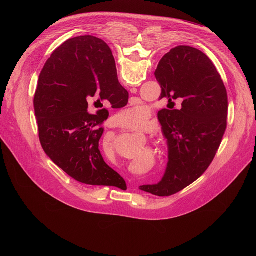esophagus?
Wrapping results in <instances>:
<instances>
[{"instance_id": "1", "label": "esophagus", "mask_w": 256, "mask_h": 256, "mask_svg": "<svg viewBox=\"0 0 256 256\" xmlns=\"http://www.w3.org/2000/svg\"><path fill=\"white\" fill-rule=\"evenodd\" d=\"M130 92H132V93H134V94H136V93L138 92V89H136V88H132V89H130Z\"/></svg>"}]
</instances>
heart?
I'll use <instances>...</instances> for the list:
<instances>
[{
    "label": "heart",
    "instance_id": "1",
    "mask_svg": "<svg viewBox=\"0 0 256 256\" xmlns=\"http://www.w3.org/2000/svg\"><path fill=\"white\" fill-rule=\"evenodd\" d=\"M122 116L132 128H144L149 124L150 112L144 106L136 105L124 110Z\"/></svg>",
    "mask_w": 256,
    "mask_h": 256
}]
</instances>
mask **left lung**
<instances>
[{"label":"left lung","mask_w":256,"mask_h":256,"mask_svg":"<svg viewBox=\"0 0 256 256\" xmlns=\"http://www.w3.org/2000/svg\"><path fill=\"white\" fill-rule=\"evenodd\" d=\"M96 62L116 70L112 52L96 38ZM155 77L160 99L180 100L181 109H162L159 122L169 148V161L162 180L140 190L170 196L192 184L212 162L227 128L228 97L212 62L198 48L179 46L159 62Z\"/></svg>","instance_id":"8db88e82"}]
</instances>
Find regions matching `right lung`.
<instances>
[{"label":"right lung","mask_w":256,"mask_h":256,"mask_svg":"<svg viewBox=\"0 0 256 256\" xmlns=\"http://www.w3.org/2000/svg\"><path fill=\"white\" fill-rule=\"evenodd\" d=\"M108 100L114 108L128 104V93L116 70L96 62V38L68 40L46 60L34 96L42 147L68 175L89 186L124 188V179L103 160L99 140L106 109L88 112V103Z\"/></svg>","instance_id":"right-lung-1"}]
</instances>
